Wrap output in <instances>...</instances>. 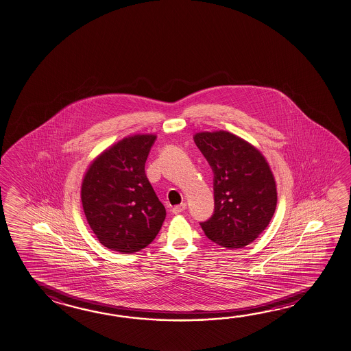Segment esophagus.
Listing matches in <instances>:
<instances>
[{
  "instance_id": "esophagus-1",
  "label": "esophagus",
  "mask_w": 351,
  "mask_h": 351,
  "mask_svg": "<svg viewBox=\"0 0 351 351\" xmlns=\"http://www.w3.org/2000/svg\"><path fill=\"white\" fill-rule=\"evenodd\" d=\"M184 209H186V203H181V204L173 207V215H180L181 212H184Z\"/></svg>"
}]
</instances>
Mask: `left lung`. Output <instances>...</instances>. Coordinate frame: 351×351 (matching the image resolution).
Returning a JSON list of instances; mask_svg holds the SVG:
<instances>
[{
	"label": "left lung",
	"instance_id": "left-lung-1",
	"mask_svg": "<svg viewBox=\"0 0 351 351\" xmlns=\"http://www.w3.org/2000/svg\"><path fill=\"white\" fill-rule=\"evenodd\" d=\"M197 148L215 175V212L201 227L208 239L227 249L249 245L275 213L276 182L264 155L229 132H201Z\"/></svg>",
	"mask_w": 351,
	"mask_h": 351
}]
</instances>
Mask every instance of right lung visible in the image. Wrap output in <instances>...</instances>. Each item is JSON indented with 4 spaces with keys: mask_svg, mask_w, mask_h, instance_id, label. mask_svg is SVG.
<instances>
[{
    "mask_svg": "<svg viewBox=\"0 0 351 351\" xmlns=\"http://www.w3.org/2000/svg\"><path fill=\"white\" fill-rule=\"evenodd\" d=\"M154 134L127 136L91 162L81 184L87 223L99 243L130 254L159 233L167 210L145 175Z\"/></svg>",
    "mask_w": 351,
    "mask_h": 351,
    "instance_id": "1",
    "label": "right lung"
}]
</instances>
